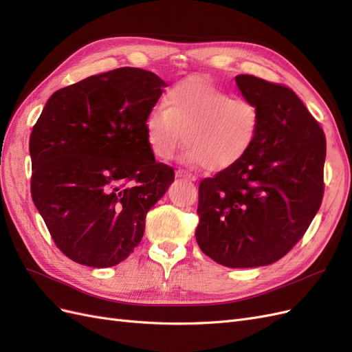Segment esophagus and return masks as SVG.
Segmentation results:
<instances>
[{
    "mask_svg": "<svg viewBox=\"0 0 352 352\" xmlns=\"http://www.w3.org/2000/svg\"><path fill=\"white\" fill-rule=\"evenodd\" d=\"M176 176H177V177H185V179H188V180H197V176H195V175L186 172V170H184V168L176 170Z\"/></svg>",
    "mask_w": 352,
    "mask_h": 352,
    "instance_id": "34e87169",
    "label": "esophagus"
}]
</instances>
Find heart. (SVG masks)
<instances>
[{"instance_id": "heart-1", "label": "heart", "mask_w": 352, "mask_h": 352, "mask_svg": "<svg viewBox=\"0 0 352 352\" xmlns=\"http://www.w3.org/2000/svg\"><path fill=\"white\" fill-rule=\"evenodd\" d=\"M258 131L260 110L255 102L232 97L201 78L175 85L167 92L166 107L154 105L145 119L146 141L158 158H173L185 141L186 160L208 170L241 162Z\"/></svg>"}]
</instances>
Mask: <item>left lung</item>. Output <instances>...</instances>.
<instances>
[{"label": "left lung", "mask_w": 352, "mask_h": 352, "mask_svg": "<svg viewBox=\"0 0 352 352\" xmlns=\"http://www.w3.org/2000/svg\"><path fill=\"white\" fill-rule=\"evenodd\" d=\"M260 110V131L241 162L201 180V251L233 269L280 260L322 206L326 138L298 95L251 74L235 78Z\"/></svg>", "instance_id": "left-lung-1"}]
</instances>
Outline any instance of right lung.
I'll use <instances>...</instances> for the list:
<instances>
[{
  "label": "right lung",
  "mask_w": 352,
  "mask_h": 352,
  "mask_svg": "<svg viewBox=\"0 0 352 352\" xmlns=\"http://www.w3.org/2000/svg\"><path fill=\"white\" fill-rule=\"evenodd\" d=\"M166 82L136 67L89 76L51 95L30 133V192L57 248L111 267L141 242L145 216L175 180L155 162L145 119Z\"/></svg>",
  "instance_id": "add662e5"
}]
</instances>
